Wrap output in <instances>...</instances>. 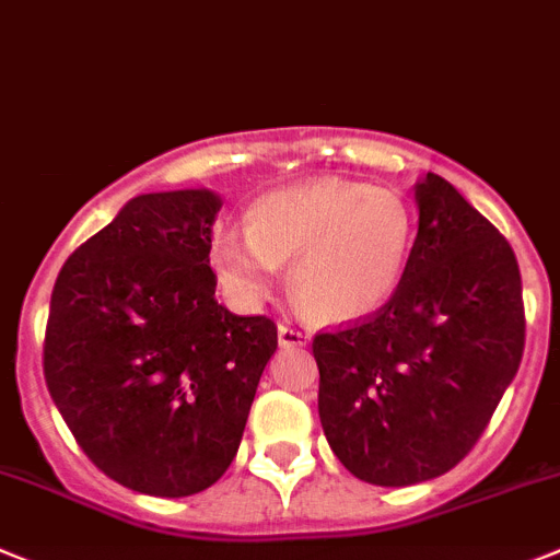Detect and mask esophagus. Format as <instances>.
Returning a JSON list of instances; mask_svg holds the SVG:
<instances>
[{
    "instance_id": "obj_1",
    "label": "esophagus",
    "mask_w": 560,
    "mask_h": 560,
    "mask_svg": "<svg viewBox=\"0 0 560 560\" xmlns=\"http://www.w3.org/2000/svg\"><path fill=\"white\" fill-rule=\"evenodd\" d=\"M306 342H310L306 331L295 329V326H287V324L279 326V346H281V349H301V346H306Z\"/></svg>"
}]
</instances>
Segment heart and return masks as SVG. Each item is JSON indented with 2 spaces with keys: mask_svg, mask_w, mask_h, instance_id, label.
<instances>
[{
  "mask_svg": "<svg viewBox=\"0 0 560 560\" xmlns=\"http://www.w3.org/2000/svg\"><path fill=\"white\" fill-rule=\"evenodd\" d=\"M410 248L412 211L399 192L320 178L265 195L250 225L220 231L214 261L248 304L290 265L292 299L312 320L351 324L393 299Z\"/></svg>",
  "mask_w": 560,
  "mask_h": 560,
  "instance_id": "obj_1",
  "label": "heart"
}]
</instances>
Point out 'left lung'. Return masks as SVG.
Listing matches in <instances>:
<instances>
[{
	"label": "left lung",
	"instance_id": "8db88e82",
	"mask_svg": "<svg viewBox=\"0 0 560 560\" xmlns=\"http://www.w3.org/2000/svg\"><path fill=\"white\" fill-rule=\"evenodd\" d=\"M418 234L382 310L312 340L326 441L371 486L446 475L486 432L525 351V304L505 236L450 180L416 184Z\"/></svg>",
	"mask_w": 560,
	"mask_h": 560
}]
</instances>
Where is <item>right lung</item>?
Instances as JSON below:
<instances>
[{
  "instance_id": "obj_1",
  "label": "right lung",
  "mask_w": 560,
  "mask_h": 560,
  "mask_svg": "<svg viewBox=\"0 0 560 560\" xmlns=\"http://www.w3.org/2000/svg\"><path fill=\"white\" fill-rule=\"evenodd\" d=\"M220 195L128 200L60 268L44 337L49 396L89 460L130 491L189 497L225 475L279 346L218 304Z\"/></svg>"
}]
</instances>
